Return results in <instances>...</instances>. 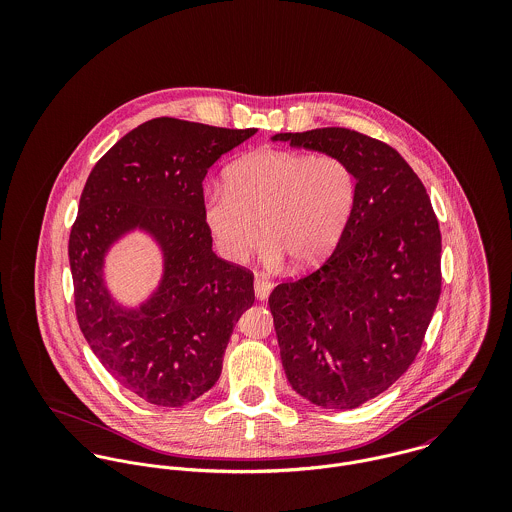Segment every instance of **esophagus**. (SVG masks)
Listing matches in <instances>:
<instances>
[{
  "instance_id": "esophagus-1",
  "label": "esophagus",
  "mask_w": 512,
  "mask_h": 512,
  "mask_svg": "<svg viewBox=\"0 0 512 512\" xmlns=\"http://www.w3.org/2000/svg\"><path fill=\"white\" fill-rule=\"evenodd\" d=\"M272 288H274V284L268 280V276L256 274V278H254V293H256L258 299H266L270 292H272Z\"/></svg>"
}]
</instances>
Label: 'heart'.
Masks as SVG:
<instances>
[{
    "instance_id": "heart-1",
    "label": "heart",
    "mask_w": 512,
    "mask_h": 512,
    "mask_svg": "<svg viewBox=\"0 0 512 512\" xmlns=\"http://www.w3.org/2000/svg\"><path fill=\"white\" fill-rule=\"evenodd\" d=\"M357 175L335 153L262 149L234 161L224 187L207 193L203 219L228 262H246L266 242V260L295 270L325 262L339 246L357 205Z\"/></svg>"
}]
</instances>
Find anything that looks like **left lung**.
Listing matches in <instances>:
<instances>
[{
	"label": "left lung",
	"instance_id": "left-lung-1",
	"mask_svg": "<svg viewBox=\"0 0 512 512\" xmlns=\"http://www.w3.org/2000/svg\"><path fill=\"white\" fill-rule=\"evenodd\" d=\"M274 142L335 153L357 175V205L333 254L270 293L293 390L351 410L414 363L441 293V234L424 183L394 147L347 128L276 134Z\"/></svg>",
	"mask_w": 512,
	"mask_h": 512
}]
</instances>
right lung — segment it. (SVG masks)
Listing matches in <instances>:
<instances>
[{"label": "right lung", "mask_w": 512, "mask_h": 512, "mask_svg": "<svg viewBox=\"0 0 512 512\" xmlns=\"http://www.w3.org/2000/svg\"><path fill=\"white\" fill-rule=\"evenodd\" d=\"M258 130L153 118L110 147L90 171L69 238L74 309L102 366L149 404L177 408L219 380L254 274L213 252L203 179L222 153ZM134 227L164 252V278L138 310H124L101 280L107 248Z\"/></svg>", "instance_id": "right-lung-1"}]
</instances>
